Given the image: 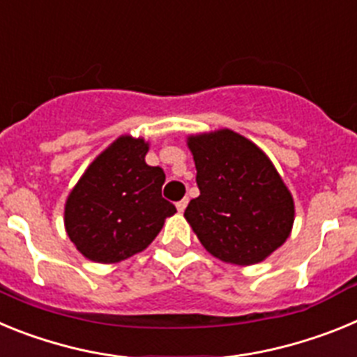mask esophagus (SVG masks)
I'll list each match as a JSON object with an SVG mask.
<instances>
[{"instance_id": "esophagus-1", "label": "esophagus", "mask_w": 357, "mask_h": 357, "mask_svg": "<svg viewBox=\"0 0 357 357\" xmlns=\"http://www.w3.org/2000/svg\"><path fill=\"white\" fill-rule=\"evenodd\" d=\"M188 198H182L181 202H176V211H178V213H182V211L185 209V207H188Z\"/></svg>"}]
</instances>
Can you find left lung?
Returning <instances> with one entry per match:
<instances>
[{
	"label": "left lung",
	"instance_id": "8db88e82",
	"mask_svg": "<svg viewBox=\"0 0 357 357\" xmlns=\"http://www.w3.org/2000/svg\"><path fill=\"white\" fill-rule=\"evenodd\" d=\"M200 197L184 216L209 254L238 266L261 263L289 238L295 204L272 160L222 128L189 135Z\"/></svg>",
	"mask_w": 357,
	"mask_h": 357
}]
</instances>
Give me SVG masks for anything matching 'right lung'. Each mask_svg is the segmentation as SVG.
Segmentation results:
<instances>
[{"label":"right lung","mask_w":357,"mask_h":357,"mask_svg":"<svg viewBox=\"0 0 357 357\" xmlns=\"http://www.w3.org/2000/svg\"><path fill=\"white\" fill-rule=\"evenodd\" d=\"M148 143L121 135L103 150L66 200L69 239L94 263H119L143 252L159 234L164 220L176 213L160 195L166 175L148 166Z\"/></svg>","instance_id":"add662e5"}]
</instances>
